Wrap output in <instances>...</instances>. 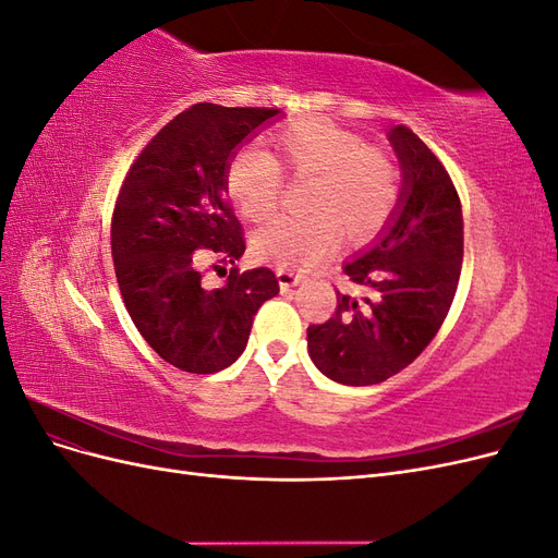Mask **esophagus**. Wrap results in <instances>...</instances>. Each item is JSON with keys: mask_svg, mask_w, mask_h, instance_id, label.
<instances>
[{"mask_svg": "<svg viewBox=\"0 0 558 558\" xmlns=\"http://www.w3.org/2000/svg\"><path fill=\"white\" fill-rule=\"evenodd\" d=\"M277 279H279L281 291H289V289H293V286H300L302 281H305V275H300V272H295V269H289V267H277Z\"/></svg>", "mask_w": 558, "mask_h": 558, "instance_id": "esophagus-1", "label": "esophagus"}]
</instances>
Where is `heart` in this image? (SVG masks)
Returning a JSON list of instances; mask_svg holds the SVG:
<instances>
[{
	"mask_svg": "<svg viewBox=\"0 0 558 558\" xmlns=\"http://www.w3.org/2000/svg\"><path fill=\"white\" fill-rule=\"evenodd\" d=\"M277 158L260 146H244L226 170V189L244 216L263 221L279 207L283 167L295 177H316L312 216H279L256 234L263 258L289 267H314L340 244L367 242L391 221L402 179L396 160L369 148L359 132L326 118H310L283 128L275 137ZM280 161L277 163L276 160Z\"/></svg>",
	"mask_w": 558,
	"mask_h": 558,
	"instance_id": "obj_1",
	"label": "heart"
}]
</instances>
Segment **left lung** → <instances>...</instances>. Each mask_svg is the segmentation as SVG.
<instances>
[{
  "instance_id": "obj_1",
  "label": "left lung",
  "mask_w": 558,
  "mask_h": 558,
  "mask_svg": "<svg viewBox=\"0 0 558 558\" xmlns=\"http://www.w3.org/2000/svg\"><path fill=\"white\" fill-rule=\"evenodd\" d=\"M388 142L402 172L398 209L342 267L367 295L337 291L335 314L307 328L312 363L344 386L379 384L408 367L440 330L461 277L463 214L447 170L408 125L388 130Z\"/></svg>"
}]
</instances>
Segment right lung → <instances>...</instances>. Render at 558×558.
I'll use <instances>...</instances> for the list:
<instances>
[{"label": "right lung", "instance_id": "obj_1", "mask_svg": "<svg viewBox=\"0 0 558 558\" xmlns=\"http://www.w3.org/2000/svg\"><path fill=\"white\" fill-rule=\"evenodd\" d=\"M279 109L193 105L134 160L111 221V256L125 310L162 361L214 375L246 349L253 316L279 293L272 269L238 267L221 289L202 283L207 260L244 256L226 170L242 142ZM218 267V265H214Z\"/></svg>", "mask_w": 558, "mask_h": 558}]
</instances>
